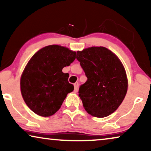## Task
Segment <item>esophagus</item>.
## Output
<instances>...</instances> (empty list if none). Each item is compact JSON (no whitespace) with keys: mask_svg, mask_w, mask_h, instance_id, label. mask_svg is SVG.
Returning <instances> with one entry per match:
<instances>
[{"mask_svg":"<svg viewBox=\"0 0 151 151\" xmlns=\"http://www.w3.org/2000/svg\"><path fill=\"white\" fill-rule=\"evenodd\" d=\"M78 86H79V83H78V82H76V83L74 84V91L75 92L78 91Z\"/></svg>","mask_w":151,"mask_h":151,"instance_id":"obj_1","label":"esophagus"}]
</instances>
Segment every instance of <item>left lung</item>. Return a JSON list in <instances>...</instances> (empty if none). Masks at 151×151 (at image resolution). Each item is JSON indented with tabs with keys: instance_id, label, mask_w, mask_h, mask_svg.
Masks as SVG:
<instances>
[{
	"instance_id": "left-lung-1",
	"label": "left lung",
	"mask_w": 151,
	"mask_h": 151,
	"mask_svg": "<svg viewBox=\"0 0 151 151\" xmlns=\"http://www.w3.org/2000/svg\"><path fill=\"white\" fill-rule=\"evenodd\" d=\"M76 58L87 78L78 91L85 110L97 117L111 115L121 104L127 92L128 81L122 64L104 47L77 51Z\"/></svg>"
}]
</instances>
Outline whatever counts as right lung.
Returning <instances> with one entry per match:
<instances>
[{
	"label": "right lung",
	"mask_w": 151,
	"mask_h": 151,
	"mask_svg": "<svg viewBox=\"0 0 151 151\" xmlns=\"http://www.w3.org/2000/svg\"><path fill=\"white\" fill-rule=\"evenodd\" d=\"M75 51L59 45H49L33 55L20 79V90L26 104L37 115L49 117L60 108L74 89L63 72L76 59Z\"/></svg>",
	"instance_id": "add662e5"
}]
</instances>
